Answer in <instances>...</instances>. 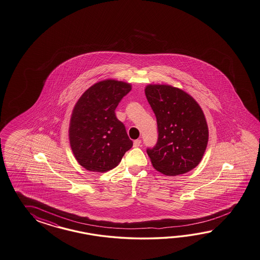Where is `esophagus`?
Masks as SVG:
<instances>
[{
	"label": "esophagus",
	"instance_id": "esophagus-1",
	"mask_svg": "<svg viewBox=\"0 0 260 260\" xmlns=\"http://www.w3.org/2000/svg\"><path fill=\"white\" fill-rule=\"evenodd\" d=\"M141 143H142L141 140H135V141L133 142V146H134V147H138V146H141Z\"/></svg>",
	"mask_w": 260,
	"mask_h": 260
}]
</instances>
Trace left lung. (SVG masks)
<instances>
[{"label": "left lung", "mask_w": 260, "mask_h": 260, "mask_svg": "<svg viewBox=\"0 0 260 260\" xmlns=\"http://www.w3.org/2000/svg\"><path fill=\"white\" fill-rule=\"evenodd\" d=\"M145 93L158 125L157 144L146 150L153 167L171 177L192 170L209 141L202 109L191 95L171 85L148 84Z\"/></svg>", "instance_id": "1"}]
</instances>
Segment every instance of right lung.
Listing matches in <instances>:
<instances>
[{
    "label": "right lung",
    "mask_w": 260,
    "mask_h": 260,
    "mask_svg": "<svg viewBox=\"0 0 260 260\" xmlns=\"http://www.w3.org/2000/svg\"><path fill=\"white\" fill-rule=\"evenodd\" d=\"M131 90V83L108 79L89 87L75 104L69 129L70 147L86 170H112L132 148L133 141L114 112Z\"/></svg>",
    "instance_id": "add662e5"
}]
</instances>
